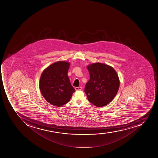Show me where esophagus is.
Returning <instances> with one entry per match:
<instances>
[{"mask_svg": "<svg viewBox=\"0 0 158 158\" xmlns=\"http://www.w3.org/2000/svg\"><path fill=\"white\" fill-rule=\"evenodd\" d=\"M75 89L76 91H80L82 90V87H77L75 88Z\"/></svg>", "mask_w": 158, "mask_h": 158, "instance_id": "34e87169", "label": "esophagus"}]
</instances>
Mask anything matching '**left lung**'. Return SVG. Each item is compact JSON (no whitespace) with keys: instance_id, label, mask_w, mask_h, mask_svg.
<instances>
[{"instance_id":"left-lung-1","label":"left lung","mask_w":158,"mask_h":158,"mask_svg":"<svg viewBox=\"0 0 158 158\" xmlns=\"http://www.w3.org/2000/svg\"><path fill=\"white\" fill-rule=\"evenodd\" d=\"M90 79L85 86V93L90 103L103 107L115 98L120 86L117 73L112 67L100 63L88 66Z\"/></svg>"}]
</instances>
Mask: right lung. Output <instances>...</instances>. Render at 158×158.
Segmentation results:
<instances>
[{
  "instance_id": "1",
  "label": "right lung",
  "mask_w": 158,
  "mask_h": 158,
  "mask_svg": "<svg viewBox=\"0 0 158 158\" xmlns=\"http://www.w3.org/2000/svg\"><path fill=\"white\" fill-rule=\"evenodd\" d=\"M69 66L67 62H57L47 67L41 76V92L46 100L52 105H64L70 101L75 91L67 75Z\"/></svg>"
}]
</instances>
